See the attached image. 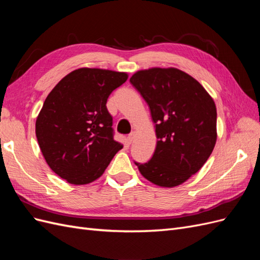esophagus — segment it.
Returning a JSON list of instances; mask_svg holds the SVG:
<instances>
[{"label":"esophagus","instance_id":"esophagus-1","mask_svg":"<svg viewBox=\"0 0 260 260\" xmlns=\"http://www.w3.org/2000/svg\"><path fill=\"white\" fill-rule=\"evenodd\" d=\"M135 137H136V133L135 132L130 133V135L127 137V143L131 144L133 142V139H135Z\"/></svg>","mask_w":260,"mask_h":260}]
</instances>
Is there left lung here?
<instances>
[{
    "mask_svg": "<svg viewBox=\"0 0 260 260\" xmlns=\"http://www.w3.org/2000/svg\"><path fill=\"white\" fill-rule=\"evenodd\" d=\"M130 82L151 109L157 144L151 160L136 162L141 175L175 187L207 161L217 141V109L204 86L178 68L139 70Z\"/></svg>",
    "mask_w": 260,
    "mask_h": 260,
    "instance_id": "left-lung-1",
    "label": "left lung"
}]
</instances>
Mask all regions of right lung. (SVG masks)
Wrapping results in <instances>:
<instances>
[{
	"label": "right lung",
	"instance_id": "add662e5",
	"mask_svg": "<svg viewBox=\"0 0 260 260\" xmlns=\"http://www.w3.org/2000/svg\"><path fill=\"white\" fill-rule=\"evenodd\" d=\"M127 79V73L83 67L65 76L46 96L36 136L46 164L68 183L95 181L122 148L113 138L106 103Z\"/></svg>",
	"mask_w": 260,
	"mask_h": 260
}]
</instances>
